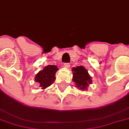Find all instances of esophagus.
<instances>
[{
  "mask_svg": "<svg viewBox=\"0 0 129 129\" xmlns=\"http://www.w3.org/2000/svg\"><path fill=\"white\" fill-rule=\"evenodd\" d=\"M63 66L65 68H70V63H65L64 64H63Z\"/></svg>",
  "mask_w": 129,
  "mask_h": 129,
  "instance_id": "34e87169",
  "label": "esophagus"
}]
</instances>
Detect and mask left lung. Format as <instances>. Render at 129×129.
Instances as JSON below:
<instances>
[{"label": "left lung", "instance_id": "left-lung-1", "mask_svg": "<svg viewBox=\"0 0 129 129\" xmlns=\"http://www.w3.org/2000/svg\"><path fill=\"white\" fill-rule=\"evenodd\" d=\"M73 72V81L75 83L76 86L80 90H86L88 84H92L91 77L87 70L82 66H77L72 69Z\"/></svg>", "mask_w": 129, "mask_h": 129}]
</instances>
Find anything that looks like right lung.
Listing matches in <instances>:
<instances>
[{"mask_svg":"<svg viewBox=\"0 0 129 129\" xmlns=\"http://www.w3.org/2000/svg\"><path fill=\"white\" fill-rule=\"evenodd\" d=\"M58 70L59 68L56 66L48 65L37 73L34 80L39 84V87H41L42 89H45L53 84L56 79L55 74Z\"/></svg>","mask_w":129,"mask_h":129,"instance_id":"1","label":"right lung"}]
</instances>
